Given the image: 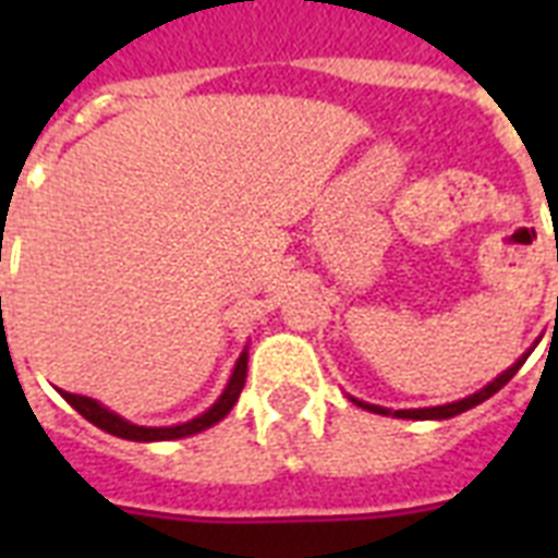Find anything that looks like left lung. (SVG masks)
I'll use <instances>...</instances> for the list:
<instances>
[{"mask_svg":"<svg viewBox=\"0 0 558 558\" xmlns=\"http://www.w3.org/2000/svg\"><path fill=\"white\" fill-rule=\"evenodd\" d=\"M530 350H533V348H530ZM530 350H527V353H521L519 362L507 367V371H504L501 376H495V379L489 381V385H484V388H481V390H475L472 397L458 399V402H446V405H434V408H402V411H390V408L371 405V402H362V399H356V397H350V402H356L359 408H365V411H373V414L399 416V420H449V416L463 414V411H469V408L481 405L484 399H489V397H493V393H498V390H501L504 385H507V381H510L512 376L519 373V367L524 365V362H527Z\"/></svg>","mask_w":558,"mask_h":558,"instance_id":"1","label":"left lung"}]
</instances>
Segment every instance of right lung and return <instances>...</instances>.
<instances>
[{
	"mask_svg": "<svg viewBox=\"0 0 558 558\" xmlns=\"http://www.w3.org/2000/svg\"><path fill=\"white\" fill-rule=\"evenodd\" d=\"M245 371H248V348L240 353V359H236L234 371H231V376H228V385L226 390L219 393V399L214 402V405L205 411V414L193 416V420H187V423H179V425H135L130 423V420H124V416H118L116 411H109L107 405H100L98 399L92 397H81V393H69V390H60V397L69 402V405L77 411L81 416H86L92 425H98L100 432L107 434H116V437H121V440H135V442H159V440H179V437H191V434H199L205 432V428H210V425H217L222 416L234 408V402L240 399V390H243L245 385Z\"/></svg>",
	"mask_w": 558,
	"mask_h": 558,
	"instance_id": "1",
	"label": "right lung"
}]
</instances>
